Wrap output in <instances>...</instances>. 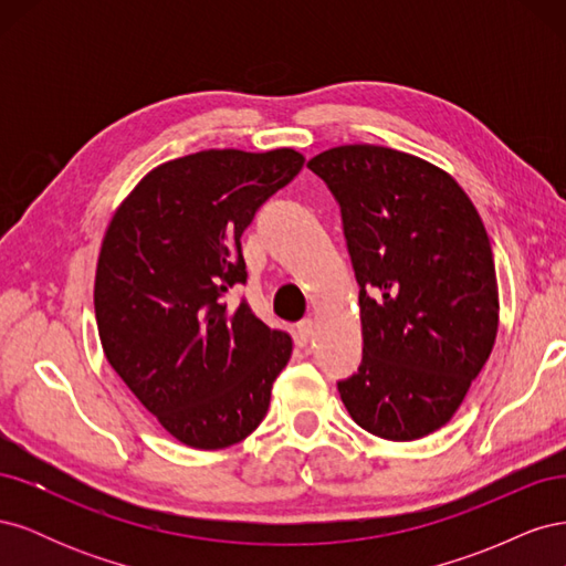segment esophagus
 I'll return each mask as SVG.
<instances>
[{
	"mask_svg": "<svg viewBox=\"0 0 566 566\" xmlns=\"http://www.w3.org/2000/svg\"><path fill=\"white\" fill-rule=\"evenodd\" d=\"M314 337V321L312 318H304L297 323V342L304 347L310 345V339Z\"/></svg>",
	"mask_w": 566,
	"mask_h": 566,
	"instance_id": "obj_1",
	"label": "esophagus"
}]
</instances>
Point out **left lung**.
I'll use <instances>...</instances> for the list:
<instances>
[{
    "mask_svg": "<svg viewBox=\"0 0 566 566\" xmlns=\"http://www.w3.org/2000/svg\"><path fill=\"white\" fill-rule=\"evenodd\" d=\"M306 167L339 202L361 306L364 358L337 382L352 420L389 441L437 432L460 408L499 333L484 221L441 167L373 144Z\"/></svg>",
    "mask_w": 566,
    "mask_h": 566,
    "instance_id": "left-lung-1",
    "label": "left lung"
}]
</instances>
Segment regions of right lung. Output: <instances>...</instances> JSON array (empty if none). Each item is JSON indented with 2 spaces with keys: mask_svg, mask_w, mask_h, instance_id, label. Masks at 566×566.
<instances>
[{
  "mask_svg": "<svg viewBox=\"0 0 566 566\" xmlns=\"http://www.w3.org/2000/svg\"><path fill=\"white\" fill-rule=\"evenodd\" d=\"M293 148H212L158 165L119 202L101 243V347L148 413L191 449L217 451L264 420L293 339L229 290L245 283L241 235L293 181Z\"/></svg>",
  "mask_w": 566,
  "mask_h": 566,
  "instance_id": "right-lung-1",
  "label": "right lung"
}]
</instances>
